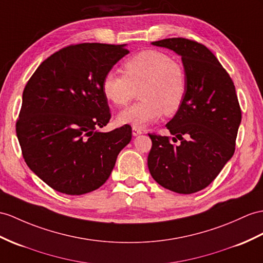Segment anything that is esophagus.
I'll use <instances>...</instances> for the list:
<instances>
[{"label":"esophagus","mask_w":263,"mask_h":263,"mask_svg":"<svg viewBox=\"0 0 263 263\" xmlns=\"http://www.w3.org/2000/svg\"><path fill=\"white\" fill-rule=\"evenodd\" d=\"M133 136H138V135H140V134H142L143 132H142V129H139V128H137V127H133Z\"/></svg>","instance_id":"esophagus-1"}]
</instances>
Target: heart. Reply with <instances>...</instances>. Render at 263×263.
Returning <instances> with one entry per match:
<instances>
[{
  "label": "heart",
  "mask_w": 263,
  "mask_h": 263,
  "mask_svg": "<svg viewBox=\"0 0 263 263\" xmlns=\"http://www.w3.org/2000/svg\"><path fill=\"white\" fill-rule=\"evenodd\" d=\"M121 74L110 70L101 82L105 98L116 107L127 106L139 91L138 104L121 111L119 124L143 128L163 114H176L183 105L187 83L183 67L158 50H143L124 63Z\"/></svg>",
  "instance_id": "obj_1"
}]
</instances>
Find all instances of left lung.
Returning <instances> with one entry per match:
<instances>
[{
	"label": "left lung",
	"mask_w": 263,
	"mask_h": 263,
	"mask_svg": "<svg viewBox=\"0 0 263 263\" xmlns=\"http://www.w3.org/2000/svg\"><path fill=\"white\" fill-rule=\"evenodd\" d=\"M182 58L186 95L166 127L167 136L148 134L152 149L148 170L159 185L180 194H192L214 181L235 149L241 109L235 87L216 57L201 43L172 37L152 42Z\"/></svg>",
	"instance_id": "obj_1"
}]
</instances>
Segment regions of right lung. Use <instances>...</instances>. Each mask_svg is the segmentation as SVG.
I'll list each match as a JSON object with an SVG mask.
<instances>
[{
    "label": "right lung",
    "instance_id": "1",
    "mask_svg": "<svg viewBox=\"0 0 263 263\" xmlns=\"http://www.w3.org/2000/svg\"><path fill=\"white\" fill-rule=\"evenodd\" d=\"M127 44L81 43L37 67L25 86L16 136L29 168L68 195L99 189L129 144L132 127L102 133L110 119L104 76L129 53Z\"/></svg>",
    "mask_w": 263,
    "mask_h": 263
}]
</instances>
